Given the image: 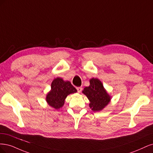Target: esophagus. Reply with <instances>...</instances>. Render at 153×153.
Instances as JSON below:
<instances>
[{
    "instance_id": "obj_1",
    "label": "esophagus",
    "mask_w": 153,
    "mask_h": 153,
    "mask_svg": "<svg viewBox=\"0 0 153 153\" xmlns=\"http://www.w3.org/2000/svg\"><path fill=\"white\" fill-rule=\"evenodd\" d=\"M76 89L77 90L78 93H80L81 91V90H82V88L81 87H77Z\"/></svg>"
}]
</instances>
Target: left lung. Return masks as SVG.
<instances>
[{"label": "left lung", "mask_w": 153, "mask_h": 153, "mask_svg": "<svg viewBox=\"0 0 153 153\" xmlns=\"http://www.w3.org/2000/svg\"><path fill=\"white\" fill-rule=\"evenodd\" d=\"M90 84L89 86L84 88L82 93L90 100L89 106L93 111H102L109 104L111 97L98 79H91Z\"/></svg>", "instance_id": "left-lung-1"}]
</instances>
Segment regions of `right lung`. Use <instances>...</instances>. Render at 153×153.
<instances>
[{
	"instance_id": "1",
	"label": "right lung",
	"mask_w": 153,
	"mask_h": 153,
	"mask_svg": "<svg viewBox=\"0 0 153 153\" xmlns=\"http://www.w3.org/2000/svg\"><path fill=\"white\" fill-rule=\"evenodd\" d=\"M76 92L77 90L70 81H65L62 78L57 77L51 83V91L47 94L46 100L51 107L59 109L64 105L66 97Z\"/></svg>"
}]
</instances>
